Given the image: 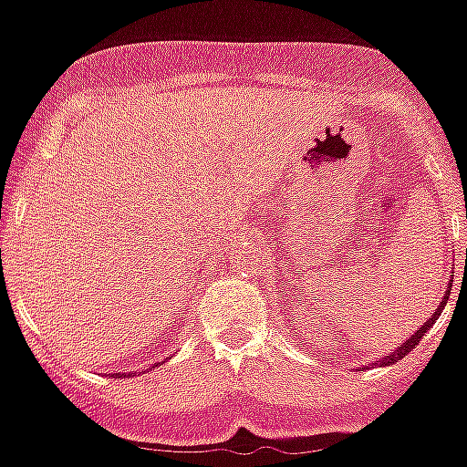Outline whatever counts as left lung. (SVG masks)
<instances>
[{
	"label": "left lung",
	"instance_id": "1",
	"mask_svg": "<svg viewBox=\"0 0 467 467\" xmlns=\"http://www.w3.org/2000/svg\"><path fill=\"white\" fill-rule=\"evenodd\" d=\"M449 296H451V285H449V291L443 293L441 303H439V307H436V312H434V315H431V317H429L427 322H424V325H421L420 329H417V332H414L412 337H410V339L405 341V344H400L398 348H392L390 354H388V356H383V358H380V361H378V363H380V366H390V363L400 361V358H402V356H407V354H410V351H412V348L417 347V344H420V341H421V337H424V334L429 332V327L434 325L436 319H439V315H441V312H443V307H446V300H449Z\"/></svg>",
	"mask_w": 467,
	"mask_h": 467
}]
</instances>
